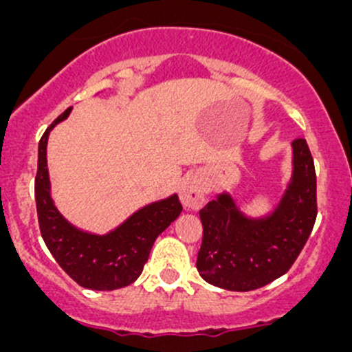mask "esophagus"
<instances>
[{
  "label": "esophagus",
  "instance_id": "1",
  "mask_svg": "<svg viewBox=\"0 0 352 352\" xmlns=\"http://www.w3.org/2000/svg\"><path fill=\"white\" fill-rule=\"evenodd\" d=\"M180 201L186 208L199 209L206 201V187L199 175H187L180 189Z\"/></svg>",
  "mask_w": 352,
  "mask_h": 352
}]
</instances>
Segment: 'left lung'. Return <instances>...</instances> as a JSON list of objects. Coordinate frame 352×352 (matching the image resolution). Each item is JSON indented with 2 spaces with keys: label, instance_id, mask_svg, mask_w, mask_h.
I'll list each match as a JSON object with an SVG mask.
<instances>
[{
  "label": "left lung",
  "instance_id": "left-lung-1",
  "mask_svg": "<svg viewBox=\"0 0 352 352\" xmlns=\"http://www.w3.org/2000/svg\"><path fill=\"white\" fill-rule=\"evenodd\" d=\"M199 274L223 289L252 291L281 278L303 250L317 219V175L307 140L293 141V177L267 218H245L228 194L199 211Z\"/></svg>",
  "mask_w": 352,
  "mask_h": 352
}]
</instances>
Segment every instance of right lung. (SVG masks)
Returning a JSON list of instances; mask_svg holds the SVG:
<instances>
[{
  "label": "right lung",
  "mask_w": 352,
  "mask_h": 352,
  "mask_svg": "<svg viewBox=\"0 0 352 352\" xmlns=\"http://www.w3.org/2000/svg\"><path fill=\"white\" fill-rule=\"evenodd\" d=\"M66 109L38 141L35 175V204L41 235L49 252L78 285L95 291H112L129 286L143 272L156 236L168 228L182 211L179 196L153 202L134 212L107 235L81 232L66 221L51 199L47 172V138L52 127L69 116Z\"/></svg>",
  "instance_id": "right-lung-1"
}]
</instances>
